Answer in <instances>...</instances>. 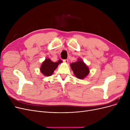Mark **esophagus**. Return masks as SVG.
<instances>
[{
    "instance_id": "esophagus-1",
    "label": "esophagus",
    "mask_w": 130,
    "mask_h": 130,
    "mask_svg": "<svg viewBox=\"0 0 130 130\" xmlns=\"http://www.w3.org/2000/svg\"><path fill=\"white\" fill-rule=\"evenodd\" d=\"M63 61L66 63H68V59H66V60H63Z\"/></svg>"
}]
</instances>
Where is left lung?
Segmentation results:
<instances>
[{
  "instance_id": "left-lung-1",
  "label": "left lung",
  "mask_w": 130,
  "mask_h": 130,
  "mask_svg": "<svg viewBox=\"0 0 130 130\" xmlns=\"http://www.w3.org/2000/svg\"><path fill=\"white\" fill-rule=\"evenodd\" d=\"M74 74L79 79H84L89 73V69L81 59L70 64Z\"/></svg>"
}]
</instances>
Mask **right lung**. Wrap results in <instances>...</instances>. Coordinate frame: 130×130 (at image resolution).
I'll return each mask as SVG.
<instances>
[{"label":"right lung","instance_id":"1","mask_svg":"<svg viewBox=\"0 0 130 130\" xmlns=\"http://www.w3.org/2000/svg\"><path fill=\"white\" fill-rule=\"evenodd\" d=\"M61 63H62L61 60H58L57 62H54L51 61L50 58H46L41 66V72L44 76H51Z\"/></svg>","mask_w":130,"mask_h":130}]
</instances>
